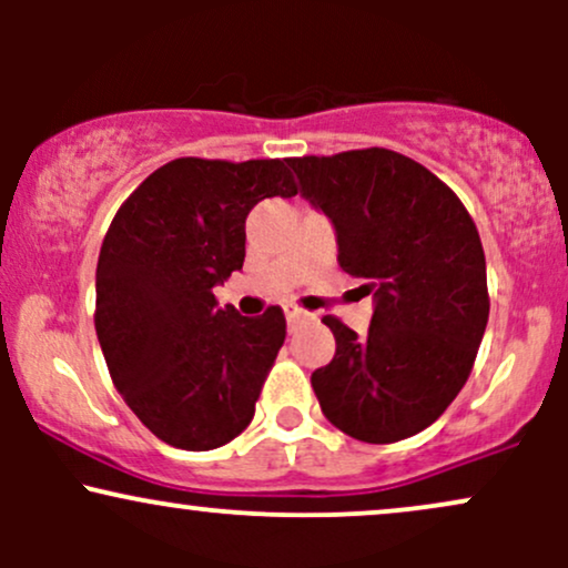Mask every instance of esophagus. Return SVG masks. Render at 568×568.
<instances>
[{
	"instance_id": "obj_1",
	"label": "esophagus",
	"mask_w": 568,
	"mask_h": 568,
	"mask_svg": "<svg viewBox=\"0 0 568 568\" xmlns=\"http://www.w3.org/2000/svg\"><path fill=\"white\" fill-rule=\"evenodd\" d=\"M304 317H306V312L302 310V306H296V304H288V306H285V321H288V325L302 323Z\"/></svg>"
}]
</instances>
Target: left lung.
I'll use <instances>...</instances> for the list:
<instances>
[{
  "instance_id": "1",
  "label": "left lung",
  "mask_w": 568,
  "mask_h": 568,
  "mask_svg": "<svg viewBox=\"0 0 568 568\" xmlns=\"http://www.w3.org/2000/svg\"><path fill=\"white\" fill-rule=\"evenodd\" d=\"M336 230L338 266L374 293L368 334L336 317V355L312 374L325 419L363 443L433 425L470 376L488 323L486 256L462 200L389 149L288 160Z\"/></svg>"
}]
</instances>
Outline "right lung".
I'll list each match as a JSON object with an SVG mask.
<instances>
[{"instance_id": "add662e5", "label": "right lung", "mask_w": 568, "mask_h": 568, "mask_svg": "<svg viewBox=\"0 0 568 568\" xmlns=\"http://www.w3.org/2000/svg\"><path fill=\"white\" fill-rule=\"evenodd\" d=\"M288 160L181 158L149 175L103 237L95 334L135 416L184 452H211L251 425L285 342V315L243 317L213 288L245 262V219L293 197Z\"/></svg>"}]
</instances>
